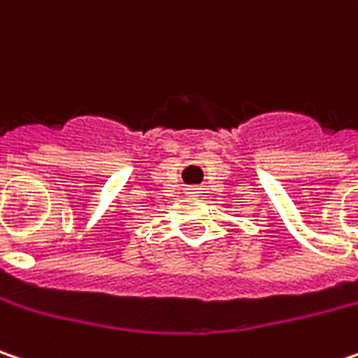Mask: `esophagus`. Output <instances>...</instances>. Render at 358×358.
<instances>
[{"label": "esophagus", "mask_w": 358, "mask_h": 358, "mask_svg": "<svg viewBox=\"0 0 358 358\" xmlns=\"http://www.w3.org/2000/svg\"><path fill=\"white\" fill-rule=\"evenodd\" d=\"M186 194H188V196H198V194H200V188H188Z\"/></svg>", "instance_id": "1"}]
</instances>
